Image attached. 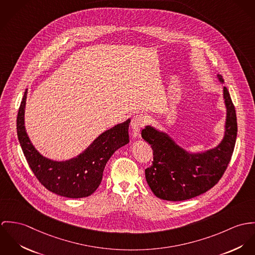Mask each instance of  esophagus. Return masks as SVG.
<instances>
[{"mask_svg": "<svg viewBox=\"0 0 255 255\" xmlns=\"http://www.w3.org/2000/svg\"><path fill=\"white\" fill-rule=\"evenodd\" d=\"M144 124H145V118L142 115L134 116L132 119V122H131L132 129L135 133H139L141 128L144 126Z\"/></svg>", "mask_w": 255, "mask_h": 255, "instance_id": "1", "label": "esophagus"}]
</instances>
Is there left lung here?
Masks as SVG:
<instances>
[{
	"label": "left lung",
	"instance_id": "obj_1",
	"mask_svg": "<svg viewBox=\"0 0 255 255\" xmlns=\"http://www.w3.org/2000/svg\"><path fill=\"white\" fill-rule=\"evenodd\" d=\"M223 81L222 76H218ZM227 107L226 134L222 142L205 153L190 154L163 133L146 126L141 138L153 151L152 165L144 170L152 193L161 199L180 201L198 197L214 187L231 161L238 133L235 106L224 87Z\"/></svg>",
	"mask_w": 255,
	"mask_h": 255
}]
</instances>
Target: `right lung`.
<instances>
[{"label": "right lung", "instance_id": "obj_1", "mask_svg": "<svg viewBox=\"0 0 255 255\" xmlns=\"http://www.w3.org/2000/svg\"><path fill=\"white\" fill-rule=\"evenodd\" d=\"M26 95L27 90L18 110L16 131L30 169L47 190L58 196L70 198L91 196L100 186L105 166L114 151L129 142L130 120L103 133L77 157L64 162H56L39 154L29 141L24 128Z\"/></svg>", "mask_w": 255, "mask_h": 255}]
</instances>
